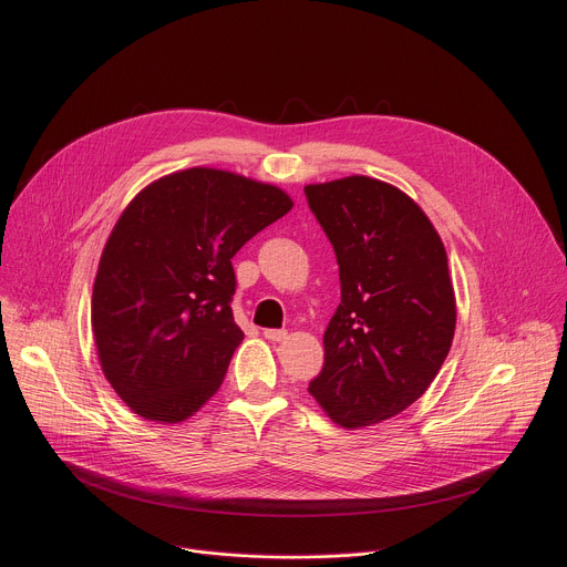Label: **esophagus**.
<instances>
[{
  "label": "esophagus",
  "instance_id": "34e87169",
  "mask_svg": "<svg viewBox=\"0 0 567 567\" xmlns=\"http://www.w3.org/2000/svg\"><path fill=\"white\" fill-rule=\"evenodd\" d=\"M262 334H265V339H269V341H276V343L287 339V330H265Z\"/></svg>",
  "mask_w": 567,
  "mask_h": 567
}]
</instances>
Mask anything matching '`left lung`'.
Returning a JSON list of instances; mask_svg holds the SVG:
<instances>
[{"label":"left lung","instance_id":"left-lung-1","mask_svg":"<svg viewBox=\"0 0 567 567\" xmlns=\"http://www.w3.org/2000/svg\"><path fill=\"white\" fill-rule=\"evenodd\" d=\"M328 233L341 305L322 334L326 365L311 396L343 429L390 420L437 377L455 334L446 249L426 213L392 184L352 175L309 184Z\"/></svg>","mask_w":567,"mask_h":567}]
</instances>
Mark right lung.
Listing matches in <instances>:
<instances>
[{"label":"right lung","instance_id":"obj_1","mask_svg":"<svg viewBox=\"0 0 567 567\" xmlns=\"http://www.w3.org/2000/svg\"><path fill=\"white\" fill-rule=\"evenodd\" d=\"M291 206L282 188L217 168L166 175L127 204L99 262L92 330L132 413L179 424L219 390L245 339L230 258Z\"/></svg>","mask_w":567,"mask_h":567}]
</instances>
